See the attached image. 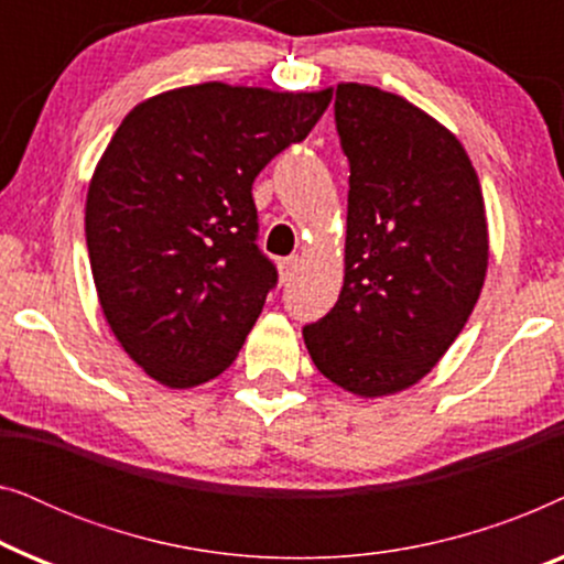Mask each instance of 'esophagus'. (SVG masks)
Masks as SVG:
<instances>
[{
	"label": "esophagus",
	"mask_w": 564,
	"mask_h": 564,
	"mask_svg": "<svg viewBox=\"0 0 564 564\" xmlns=\"http://www.w3.org/2000/svg\"><path fill=\"white\" fill-rule=\"evenodd\" d=\"M280 276H282V282H290V280H295V274L300 272V267H303V261H300L297 257H288V259H280Z\"/></svg>",
	"instance_id": "34e87169"
}]
</instances>
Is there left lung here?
<instances>
[{
  "mask_svg": "<svg viewBox=\"0 0 564 564\" xmlns=\"http://www.w3.org/2000/svg\"><path fill=\"white\" fill-rule=\"evenodd\" d=\"M336 128L351 166L344 284L303 338L338 388L395 395L438 365L480 297L485 199L459 138L405 97L341 82Z\"/></svg>",
  "mask_w": 564,
  "mask_h": 564,
  "instance_id": "obj_1",
  "label": "left lung"
}]
</instances>
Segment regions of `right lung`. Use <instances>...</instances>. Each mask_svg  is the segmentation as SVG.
I'll list each match as a JSON object with an SVG mask.
<instances>
[{"label":"right lung","mask_w":564,"mask_h":564,"mask_svg":"<svg viewBox=\"0 0 564 564\" xmlns=\"http://www.w3.org/2000/svg\"><path fill=\"white\" fill-rule=\"evenodd\" d=\"M334 89L189 84L138 102L87 189L97 300L122 349L172 390L234 365L274 288L251 184L326 112Z\"/></svg>","instance_id":"add662e5"}]
</instances>
